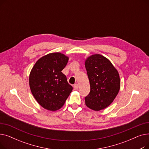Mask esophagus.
Masks as SVG:
<instances>
[{"instance_id":"obj_1","label":"esophagus","mask_w":149,"mask_h":149,"mask_svg":"<svg viewBox=\"0 0 149 149\" xmlns=\"http://www.w3.org/2000/svg\"><path fill=\"white\" fill-rule=\"evenodd\" d=\"M78 88H79V86H78L77 84H75L74 85V90H77Z\"/></svg>"}]
</instances>
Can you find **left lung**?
<instances>
[{"label": "left lung", "mask_w": 149, "mask_h": 149, "mask_svg": "<svg viewBox=\"0 0 149 149\" xmlns=\"http://www.w3.org/2000/svg\"><path fill=\"white\" fill-rule=\"evenodd\" d=\"M85 67L90 83V92L85 97V104L93 111H98L110 105L120 89L118 70L112 63L100 54L87 58Z\"/></svg>", "instance_id": "8db88e82"}]
</instances>
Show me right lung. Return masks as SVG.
Wrapping results in <instances>:
<instances>
[{
	"label": "right lung",
	"mask_w": 149,
	"mask_h": 149,
	"mask_svg": "<svg viewBox=\"0 0 149 149\" xmlns=\"http://www.w3.org/2000/svg\"><path fill=\"white\" fill-rule=\"evenodd\" d=\"M69 57L60 52L50 53L38 59L29 74L31 91L38 103L51 111L64 105L73 88L61 70Z\"/></svg>",
	"instance_id": "obj_1"
}]
</instances>
